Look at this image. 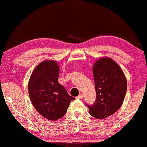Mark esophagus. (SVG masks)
I'll list each match as a JSON object with an SVG mask.
<instances>
[{
    "label": "esophagus",
    "instance_id": "34e87169",
    "mask_svg": "<svg viewBox=\"0 0 147 147\" xmlns=\"http://www.w3.org/2000/svg\"><path fill=\"white\" fill-rule=\"evenodd\" d=\"M83 98H84V95H83V94H80V95H79L77 97V99H82Z\"/></svg>",
    "mask_w": 147,
    "mask_h": 147
}]
</instances>
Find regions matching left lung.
I'll return each instance as SVG.
<instances>
[{"mask_svg": "<svg viewBox=\"0 0 147 147\" xmlns=\"http://www.w3.org/2000/svg\"><path fill=\"white\" fill-rule=\"evenodd\" d=\"M96 100L87 105L92 117L107 118L120 108L127 91V80L119 65L108 57L101 58L93 65Z\"/></svg>", "mask_w": 147, "mask_h": 147, "instance_id": "8db88e82", "label": "left lung"}]
</instances>
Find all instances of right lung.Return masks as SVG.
<instances>
[{
	"label": "right lung",
	"mask_w": 147,
	"mask_h": 147,
	"mask_svg": "<svg viewBox=\"0 0 147 147\" xmlns=\"http://www.w3.org/2000/svg\"><path fill=\"white\" fill-rule=\"evenodd\" d=\"M59 67L54 61H44L36 67L28 82V93L32 105L41 116L50 121H57L65 115L70 96L58 81Z\"/></svg>",
	"instance_id": "right-lung-1"
}]
</instances>
